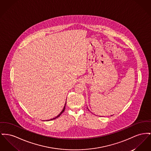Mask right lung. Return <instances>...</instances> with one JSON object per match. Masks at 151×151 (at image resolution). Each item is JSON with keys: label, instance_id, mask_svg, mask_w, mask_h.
<instances>
[{"label": "right lung", "instance_id": "1", "mask_svg": "<svg viewBox=\"0 0 151 151\" xmlns=\"http://www.w3.org/2000/svg\"><path fill=\"white\" fill-rule=\"evenodd\" d=\"M65 104H66V103H65ZM65 106H64V108H63V109L62 111V112L58 115L56 117H54L53 119H51V120H53V119H56V118H58L59 116H60L61 115V114H62L63 112L64 111V110H65Z\"/></svg>", "mask_w": 151, "mask_h": 151}]
</instances>
